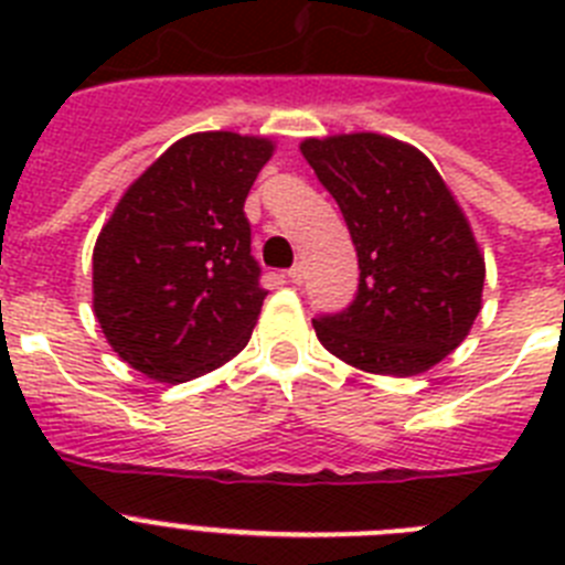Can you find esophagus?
<instances>
[{"label": "esophagus", "mask_w": 565, "mask_h": 565, "mask_svg": "<svg viewBox=\"0 0 565 565\" xmlns=\"http://www.w3.org/2000/svg\"><path fill=\"white\" fill-rule=\"evenodd\" d=\"M288 279H291L294 286H299V282L306 279V268H302V263H294V266L288 268Z\"/></svg>", "instance_id": "obj_1"}]
</instances>
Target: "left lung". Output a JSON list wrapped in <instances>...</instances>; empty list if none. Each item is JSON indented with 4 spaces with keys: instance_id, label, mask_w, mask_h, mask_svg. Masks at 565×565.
Masks as SVG:
<instances>
[{
    "instance_id": "left-lung-1",
    "label": "left lung",
    "mask_w": 565,
    "mask_h": 565,
    "mask_svg": "<svg viewBox=\"0 0 565 565\" xmlns=\"http://www.w3.org/2000/svg\"><path fill=\"white\" fill-rule=\"evenodd\" d=\"M302 154L339 203L359 257V291L313 319L359 371L416 376L452 353L481 311L483 257L438 169L376 132L308 138Z\"/></svg>"
}]
</instances>
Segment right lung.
I'll list each match as a JSON object with an SVG mask.
<instances>
[{"instance_id": "add662e5", "label": "right lung", "mask_w": 565, "mask_h": 565, "mask_svg": "<svg viewBox=\"0 0 565 565\" xmlns=\"http://www.w3.org/2000/svg\"><path fill=\"white\" fill-rule=\"evenodd\" d=\"M268 138L194 132L124 192L93 248V311L143 376L189 382L237 356L266 288L243 212Z\"/></svg>"}]
</instances>
